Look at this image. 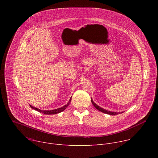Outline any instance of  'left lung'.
Wrapping results in <instances>:
<instances>
[{
    "label": "left lung",
    "mask_w": 158,
    "mask_h": 158,
    "mask_svg": "<svg viewBox=\"0 0 158 158\" xmlns=\"http://www.w3.org/2000/svg\"><path fill=\"white\" fill-rule=\"evenodd\" d=\"M91 102H92V104L94 105V106L99 110H100L101 112H104V113H106V114H110V115H116V114H120V112H110V111H109V110H107L106 109H104L102 108H101V107H99V106H98L96 103L94 102V101H93V99H91ZM121 113H122V112H121Z\"/></svg>",
    "instance_id": "obj_1"
}]
</instances>
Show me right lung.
<instances>
[{
    "label": "right lung",
    "instance_id": "right-lung-1",
    "mask_svg": "<svg viewBox=\"0 0 158 158\" xmlns=\"http://www.w3.org/2000/svg\"><path fill=\"white\" fill-rule=\"evenodd\" d=\"M71 101V98L70 100L69 101L68 103H67L66 105L64 106L63 107H60V108H58V109H54V110H40V109H37V108H35V107L32 106L31 105H30V106H31V107H32L33 109H35V110L39 111V112H42L43 114H55L59 113V112H61L62 111L64 110L67 107V106H68L69 105Z\"/></svg>",
    "mask_w": 158,
    "mask_h": 158
}]
</instances>
